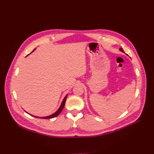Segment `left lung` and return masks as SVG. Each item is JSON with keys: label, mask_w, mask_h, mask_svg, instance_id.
Masks as SVG:
<instances>
[{"label": "left lung", "mask_w": 154, "mask_h": 154, "mask_svg": "<svg viewBox=\"0 0 154 154\" xmlns=\"http://www.w3.org/2000/svg\"><path fill=\"white\" fill-rule=\"evenodd\" d=\"M120 50L121 51H122V52H123V53H124V51H123V49H122V48H120Z\"/></svg>", "instance_id": "1"}]
</instances>
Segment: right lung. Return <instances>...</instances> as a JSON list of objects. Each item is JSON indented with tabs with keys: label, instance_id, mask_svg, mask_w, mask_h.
Wrapping results in <instances>:
<instances>
[{
	"label": "right lung",
	"instance_id": "add662e5",
	"mask_svg": "<svg viewBox=\"0 0 154 154\" xmlns=\"http://www.w3.org/2000/svg\"><path fill=\"white\" fill-rule=\"evenodd\" d=\"M67 96H68V94H67L66 96V97H64V98L63 99V101H62V103H61V105L60 108L58 109L54 113H53V114H52V115H49V116H45V117H38V116H33V115H32V116H34V117H37V118L45 119H53V118H54V117H56L57 116H58V115H60V113L61 112V111L63 110V109L64 108V106L65 103H66V100Z\"/></svg>",
	"mask_w": 154,
	"mask_h": 154
}]
</instances>
